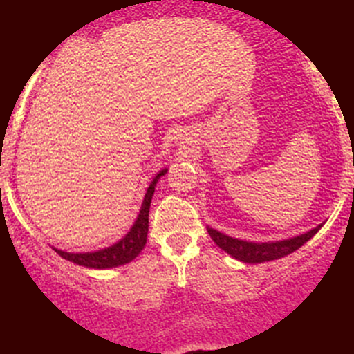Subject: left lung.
<instances>
[{
  "label": "left lung",
  "instance_id": "left-lung-1",
  "mask_svg": "<svg viewBox=\"0 0 354 354\" xmlns=\"http://www.w3.org/2000/svg\"><path fill=\"white\" fill-rule=\"evenodd\" d=\"M321 228L316 226L308 233L299 234V236L284 239V241H276V243H250V241H241V239L231 238L228 234H223L219 231L208 228V233L211 239H213L216 245L221 248L223 251L233 256V258L239 259L243 263H265V261H273V259H279L288 256L293 251L299 250L304 243L310 241V239L318 233Z\"/></svg>",
  "mask_w": 354,
  "mask_h": 354
}]
</instances>
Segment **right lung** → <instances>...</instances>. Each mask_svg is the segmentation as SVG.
Listing matches in <instances>:
<instances>
[{
  "label": "right lung",
  "instance_id": "add662e5",
  "mask_svg": "<svg viewBox=\"0 0 354 354\" xmlns=\"http://www.w3.org/2000/svg\"><path fill=\"white\" fill-rule=\"evenodd\" d=\"M166 173V169L156 174V178L151 181L148 191L145 194V201L141 205V211L138 214L136 223L133 225V228L129 230V233L118 241L116 245L104 248V250L95 251V253H66V251L55 250L61 258L68 259V261L76 263L80 266L86 268H95V270H104V268H116L126 263L133 261L138 254L141 253L146 245V238H148V216H149V205H151V198L154 193V186H156L158 180Z\"/></svg>",
  "mask_w": 354,
  "mask_h": 354
}]
</instances>
